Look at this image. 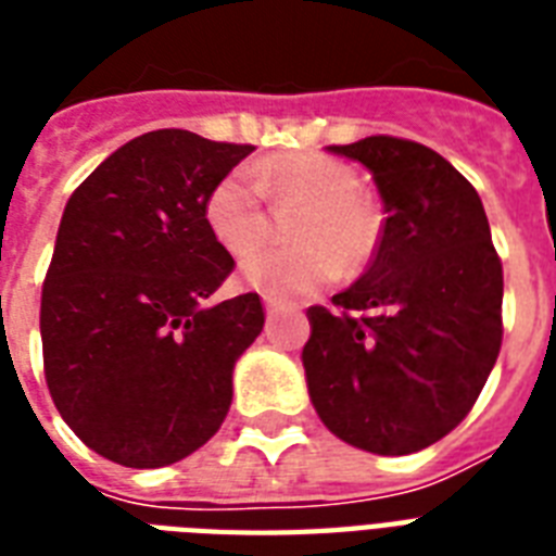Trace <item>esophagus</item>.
Masks as SVG:
<instances>
[{
    "mask_svg": "<svg viewBox=\"0 0 556 556\" xmlns=\"http://www.w3.org/2000/svg\"><path fill=\"white\" fill-rule=\"evenodd\" d=\"M265 312H268V317H274V314H291L296 312V308L288 303H279L274 296H265Z\"/></svg>",
    "mask_w": 556,
    "mask_h": 556,
    "instance_id": "esophagus-1",
    "label": "esophagus"
}]
</instances>
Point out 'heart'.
Returning <instances> with one entry per match:
<instances>
[{"instance_id": "heart-1", "label": "heart", "mask_w": 556, "mask_h": 556, "mask_svg": "<svg viewBox=\"0 0 556 556\" xmlns=\"http://www.w3.org/2000/svg\"><path fill=\"white\" fill-rule=\"evenodd\" d=\"M305 198L292 235L296 245L253 249L239 265L244 286L270 296H300L340 277L349 265L369 260L380 236L375 204L357 190V173L346 161L323 152H294L233 169L210 190L204 218L227 251L242 253L267 229L264 195Z\"/></svg>"}]
</instances>
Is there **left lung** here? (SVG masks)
Here are the masks:
<instances>
[{
	"label": "left lung",
	"mask_w": 556,
	"mask_h": 556,
	"mask_svg": "<svg viewBox=\"0 0 556 556\" xmlns=\"http://www.w3.org/2000/svg\"><path fill=\"white\" fill-rule=\"evenodd\" d=\"M329 150L369 169L387 218L364 277L308 308V395L338 439L406 456L465 421L500 357L502 260L476 187L435 150L392 135Z\"/></svg>",
	"instance_id": "obj_1"
}]
</instances>
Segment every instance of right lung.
Wrapping results in <instances>:
<instances>
[{"mask_svg": "<svg viewBox=\"0 0 556 556\" xmlns=\"http://www.w3.org/2000/svg\"><path fill=\"white\" fill-rule=\"evenodd\" d=\"M251 143L159 129L112 152L65 204L42 282L48 392L77 439L124 467L207 444L233 401V364L265 326L260 294L207 308L233 256L204 218Z\"/></svg>", "mask_w": 556, "mask_h": 556, "instance_id": "right-lung-1", "label": "right lung"}]
</instances>
